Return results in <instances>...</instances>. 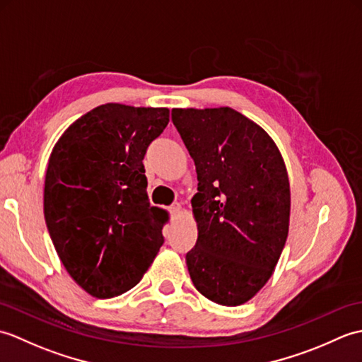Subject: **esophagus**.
Returning <instances> with one entry per match:
<instances>
[{
  "label": "esophagus",
  "mask_w": 362,
  "mask_h": 362,
  "mask_svg": "<svg viewBox=\"0 0 362 362\" xmlns=\"http://www.w3.org/2000/svg\"><path fill=\"white\" fill-rule=\"evenodd\" d=\"M180 209H182L180 204H173L171 206H169V213L177 214V213H180Z\"/></svg>",
  "instance_id": "34e87169"
}]
</instances>
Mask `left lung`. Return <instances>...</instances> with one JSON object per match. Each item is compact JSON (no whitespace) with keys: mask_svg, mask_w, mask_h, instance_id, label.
<instances>
[{"mask_svg":"<svg viewBox=\"0 0 362 362\" xmlns=\"http://www.w3.org/2000/svg\"><path fill=\"white\" fill-rule=\"evenodd\" d=\"M171 117L199 182L189 276L211 302L243 305L271 279L286 243V166L272 138L230 107L173 109Z\"/></svg>","mask_w":362,"mask_h":362,"instance_id":"obj_1","label":"left lung"}]
</instances>
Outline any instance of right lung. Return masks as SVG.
Here are the masks:
<instances>
[{
  "label": "right lung",
  "mask_w": 362,
  "mask_h": 362,
  "mask_svg": "<svg viewBox=\"0 0 362 362\" xmlns=\"http://www.w3.org/2000/svg\"><path fill=\"white\" fill-rule=\"evenodd\" d=\"M169 110L104 104L68 127L45 177L46 227L66 272L90 296L134 288L163 244L168 213L151 206L143 158Z\"/></svg>",
  "instance_id": "1"
}]
</instances>
